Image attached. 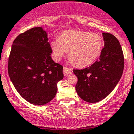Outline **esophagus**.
Here are the masks:
<instances>
[{"instance_id":"1","label":"esophagus","mask_w":134,"mask_h":134,"mask_svg":"<svg viewBox=\"0 0 134 134\" xmlns=\"http://www.w3.org/2000/svg\"><path fill=\"white\" fill-rule=\"evenodd\" d=\"M63 73L64 76H68V75L72 73V69L68 68L67 67H64L63 68Z\"/></svg>"}]
</instances>
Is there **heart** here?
Wrapping results in <instances>:
<instances>
[{
  "mask_svg": "<svg viewBox=\"0 0 134 134\" xmlns=\"http://www.w3.org/2000/svg\"><path fill=\"white\" fill-rule=\"evenodd\" d=\"M103 39L98 34L81 30H68L51 43L53 58L59 61L67 54L72 63L85 67L95 62L103 48Z\"/></svg>",
  "mask_w": 134,
  "mask_h": 134,
  "instance_id": "1",
  "label": "heart"
}]
</instances>
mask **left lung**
<instances>
[{
    "mask_svg": "<svg viewBox=\"0 0 134 134\" xmlns=\"http://www.w3.org/2000/svg\"><path fill=\"white\" fill-rule=\"evenodd\" d=\"M103 37L104 48L99 60L85 69L73 70L77 77L76 92L88 103H97L107 97L123 73L124 58L119 41L109 33H103Z\"/></svg>",
    "mask_w": 134,
    "mask_h": 134,
    "instance_id": "obj_1",
    "label": "left lung"
}]
</instances>
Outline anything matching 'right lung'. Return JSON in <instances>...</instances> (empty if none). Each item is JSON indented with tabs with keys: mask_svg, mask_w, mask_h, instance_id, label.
Returning a JSON list of instances; mask_svg holds the SVG:
<instances>
[{
	"mask_svg": "<svg viewBox=\"0 0 134 134\" xmlns=\"http://www.w3.org/2000/svg\"><path fill=\"white\" fill-rule=\"evenodd\" d=\"M47 33L31 28L14 41L8 71L14 86L25 100L43 105L53 100L57 83L64 77L63 67L53 60Z\"/></svg>",
	"mask_w": 134,
	"mask_h": 134,
	"instance_id": "1",
	"label": "right lung"
}]
</instances>
